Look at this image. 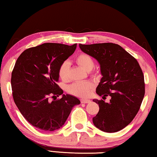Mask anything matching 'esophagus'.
Segmentation results:
<instances>
[{"mask_svg": "<svg viewBox=\"0 0 157 157\" xmlns=\"http://www.w3.org/2000/svg\"><path fill=\"white\" fill-rule=\"evenodd\" d=\"M91 102L90 100H87V99H82L81 100V103H84V104H86V103H89Z\"/></svg>", "mask_w": 157, "mask_h": 157, "instance_id": "esophagus-1", "label": "esophagus"}]
</instances>
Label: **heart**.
I'll return each mask as SVG.
<instances>
[{"label": "heart", "mask_w": 157, "mask_h": 157, "mask_svg": "<svg viewBox=\"0 0 157 157\" xmlns=\"http://www.w3.org/2000/svg\"><path fill=\"white\" fill-rule=\"evenodd\" d=\"M76 62L84 70L90 71L94 67V61L90 55L81 53L76 57ZM59 78L63 81H67L69 79L68 63L63 62L59 68ZM94 89V85L91 82H77L68 86V91L71 94L79 98H86L91 94Z\"/></svg>", "instance_id": "1"}]
</instances>
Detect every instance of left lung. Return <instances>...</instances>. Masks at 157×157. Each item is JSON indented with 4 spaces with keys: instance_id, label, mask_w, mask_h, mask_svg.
I'll return each instance as SVG.
<instances>
[{
    "instance_id": "left-lung-1",
    "label": "left lung",
    "mask_w": 157,
    "mask_h": 157,
    "mask_svg": "<svg viewBox=\"0 0 157 157\" xmlns=\"http://www.w3.org/2000/svg\"><path fill=\"white\" fill-rule=\"evenodd\" d=\"M82 52L95 58L102 78L96 94L110 96L109 102L94 99L99 111L93 118L94 125L105 132H116L131 123L145 95V82L137 60L121 46L113 43L79 44Z\"/></svg>"
}]
</instances>
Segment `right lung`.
Masks as SVG:
<instances>
[{"label": "right lung", "mask_w": 157, "mask_h": 157, "mask_svg": "<svg viewBox=\"0 0 157 157\" xmlns=\"http://www.w3.org/2000/svg\"><path fill=\"white\" fill-rule=\"evenodd\" d=\"M77 44L46 43L24 50L12 73L13 99L21 114L32 125L44 131H55L64 124L75 105L80 101L63 94L57 84L60 65L73 54ZM60 99L49 100L50 96Z\"/></svg>", "instance_id": "add662e5"}]
</instances>
